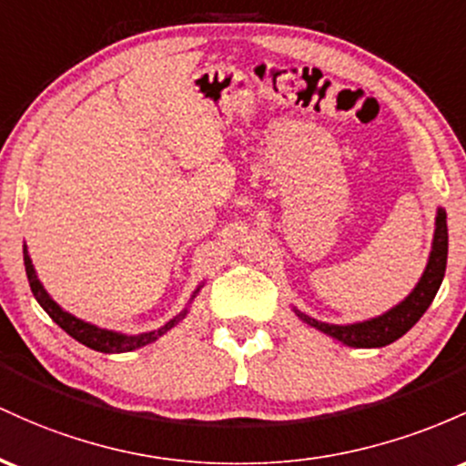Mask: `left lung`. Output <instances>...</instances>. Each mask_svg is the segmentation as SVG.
<instances>
[{
    "label": "left lung",
    "instance_id": "left-lung-1",
    "mask_svg": "<svg viewBox=\"0 0 466 466\" xmlns=\"http://www.w3.org/2000/svg\"><path fill=\"white\" fill-rule=\"evenodd\" d=\"M447 250H449V233H447V211L442 207L436 208V222H433V239L430 258H427L425 270L420 279L416 281L414 289L405 299H400L383 315H376L363 321L354 323H328L306 315L299 308L292 306V312L308 323L315 330L328 334L334 341L343 343L348 348H385L400 339L402 334L410 332L416 321L431 306L433 297L442 284L444 268H447Z\"/></svg>",
    "mask_w": 466,
    "mask_h": 466
}]
</instances>
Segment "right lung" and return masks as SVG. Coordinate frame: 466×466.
<instances>
[{
	"label": "right lung",
	"instance_id": "1",
	"mask_svg": "<svg viewBox=\"0 0 466 466\" xmlns=\"http://www.w3.org/2000/svg\"><path fill=\"white\" fill-rule=\"evenodd\" d=\"M24 266H25V275H28V281H30V290H33L36 303H39V306L48 312L52 321H55L61 330H66L67 334H70L72 339H76L78 343H83V346H87L90 350H96V352H103V354L132 352V350H138L143 346H149V343L158 341L163 334L169 332L171 328L177 326L182 319L189 315L193 299H196V295L202 290V286H205V281H200V284L196 286V290L191 292L187 306L182 308V310L177 312L174 319H169V321L163 323L160 328H156V330H147V332H138V334H127V332L109 330V328L94 326V323L86 321V319H78L72 315V312H67L66 308H61L59 303L52 299L50 292L46 290L44 284L39 281V275H36L35 264H33V259H30L28 247H25V244H24Z\"/></svg>",
	"mask_w": 466,
	"mask_h": 466
}]
</instances>
